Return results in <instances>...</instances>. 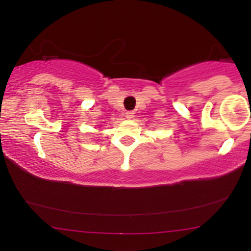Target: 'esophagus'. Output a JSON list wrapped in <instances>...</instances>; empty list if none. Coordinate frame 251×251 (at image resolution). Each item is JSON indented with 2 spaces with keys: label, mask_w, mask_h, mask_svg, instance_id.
<instances>
[{
  "label": "esophagus",
  "mask_w": 251,
  "mask_h": 251,
  "mask_svg": "<svg viewBox=\"0 0 251 251\" xmlns=\"http://www.w3.org/2000/svg\"><path fill=\"white\" fill-rule=\"evenodd\" d=\"M134 117V112L133 111H127L126 112V118L127 119H132V118Z\"/></svg>",
  "instance_id": "obj_1"
}]
</instances>
